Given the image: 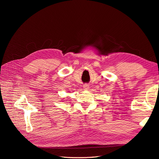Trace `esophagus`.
<instances>
[{
	"label": "esophagus",
	"instance_id": "esophagus-1",
	"mask_svg": "<svg viewBox=\"0 0 159 159\" xmlns=\"http://www.w3.org/2000/svg\"><path fill=\"white\" fill-rule=\"evenodd\" d=\"M83 88H84V89L87 90L89 89V85H87V84H85V85H83Z\"/></svg>",
	"mask_w": 159,
	"mask_h": 159
}]
</instances>
